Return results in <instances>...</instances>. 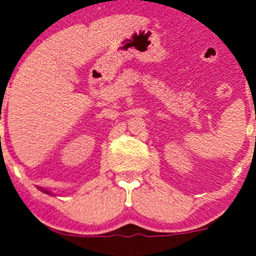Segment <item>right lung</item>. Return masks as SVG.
<instances>
[{"instance_id":"right-lung-1","label":"right lung","mask_w":256,"mask_h":256,"mask_svg":"<svg viewBox=\"0 0 256 256\" xmlns=\"http://www.w3.org/2000/svg\"><path fill=\"white\" fill-rule=\"evenodd\" d=\"M38 188H40V187H38ZM40 190H42V192L47 193V194H52V193H50V192H49V190H43V188H40Z\"/></svg>"}]
</instances>
